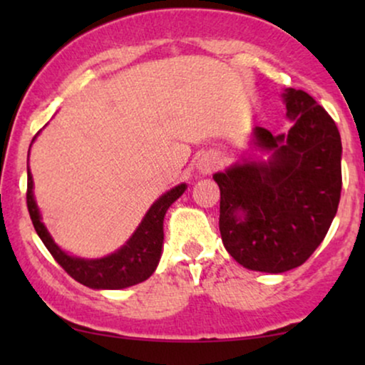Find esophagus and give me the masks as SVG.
Returning a JSON list of instances; mask_svg holds the SVG:
<instances>
[{"instance_id":"obj_1","label":"esophagus","mask_w":365,"mask_h":365,"mask_svg":"<svg viewBox=\"0 0 365 365\" xmlns=\"http://www.w3.org/2000/svg\"><path fill=\"white\" fill-rule=\"evenodd\" d=\"M222 159L216 153H206L199 158L197 161V169L201 174H211L216 171V169L221 166Z\"/></svg>"}]
</instances>
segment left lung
I'll return each mask as SVG.
<instances>
[{
    "instance_id": "left-lung-1",
    "label": "left lung",
    "mask_w": 365,
    "mask_h": 365,
    "mask_svg": "<svg viewBox=\"0 0 365 365\" xmlns=\"http://www.w3.org/2000/svg\"><path fill=\"white\" fill-rule=\"evenodd\" d=\"M292 126L274 136L254 128L267 161H244L214 174L221 191L219 231L226 251L251 271L299 267L324 241L342 189L341 134L302 89L282 94Z\"/></svg>"
}]
</instances>
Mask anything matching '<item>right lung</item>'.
Listing matches in <instances>:
<instances>
[{
  "label": "right lung",
  "instance_id": "1",
  "mask_svg": "<svg viewBox=\"0 0 365 365\" xmlns=\"http://www.w3.org/2000/svg\"><path fill=\"white\" fill-rule=\"evenodd\" d=\"M34 141V139H33ZM186 191V184H179L171 191L163 194L156 202L149 207L146 216L139 224L129 241L116 252L101 259L73 257L61 251L48 229L41 222V214L33 196V176L28 169V191L26 202L31 216L33 226L38 236L59 266L71 276L74 281L91 289H124L139 284L156 271L164 241L163 222L169 206Z\"/></svg>",
  "mask_w": 365,
  "mask_h": 365
}]
</instances>
